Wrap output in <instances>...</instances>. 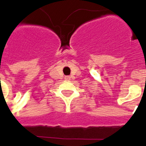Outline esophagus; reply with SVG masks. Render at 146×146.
Masks as SVG:
<instances>
[{
  "instance_id": "obj_1",
  "label": "esophagus",
  "mask_w": 146,
  "mask_h": 146,
  "mask_svg": "<svg viewBox=\"0 0 146 146\" xmlns=\"http://www.w3.org/2000/svg\"><path fill=\"white\" fill-rule=\"evenodd\" d=\"M70 79H71V77L70 76H65V80H70Z\"/></svg>"
}]
</instances>
